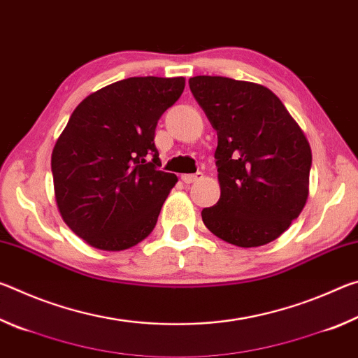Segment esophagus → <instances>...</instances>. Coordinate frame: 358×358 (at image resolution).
I'll list each match as a JSON object with an SVG mask.
<instances>
[{"label": "esophagus", "instance_id": "1", "mask_svg": "<svg viewBox=\"0 0 358 358\" xmlns=\"http://www.w3.org/2000/svg\"><path fill=\"white\" fill-rule=\"evenodd\" d=\"M202 178H203V173H202V172H197V173H187V175H183V177H181V180H183L186 185L196 183V181L202 180Z\"/></svg>", "mask_w": 358, "mask_h": 358}]
</instances>
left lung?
I'll list each match as a JSON object with an SVG mask.
<instances>
[{
    "mask_svg": "<svg viewBox=\"0 0 358 358\" xmlns=\"http://www.w3.org/2000/svg\"><path fill=\"white\" fill-rule=\"evenodd\" d=\"M189 88L217 132L221 197L202 210L203 224L230 245L270 243L306 203L310 142L280 98L264 85L197 76L189 78Z\"/></svg>",
    "mask_w": 358,
    "mask_h": 358,
    "instance_id": "left-lung-1",
    "label": "left lung"
}]
</instances>
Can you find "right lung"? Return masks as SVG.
I'll use <instances>...</instances> for the list:
<instances>
[{"mask_svg": "<svg viewBox=\"0 0 358 358\" xmlns=\"http://www.w3.org/2000/svg\"><path fill=\"white\" fill-rule=\"evenodd\" d=\"M183 90V77H129L72 112L52 151L53 186L63 221L90 246L123 251L155 229L178 181L157 171L155 131Z\"/></svg>", "mask_w": 358, "mask_h": 358, "instance_id": "right-lung-1", "label": "right lung"}]
</instances>
